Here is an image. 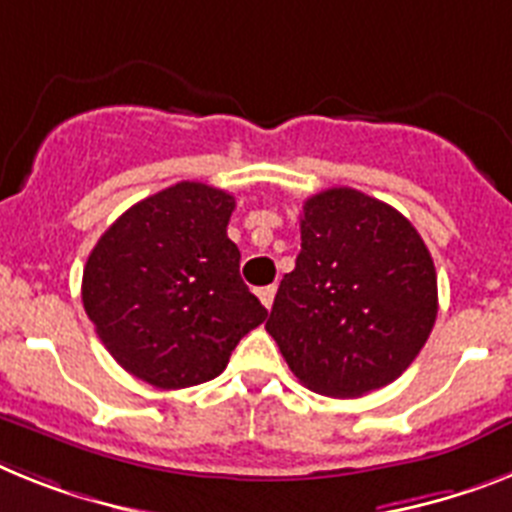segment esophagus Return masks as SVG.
I'll use <instances>...</instances> for the list:
<instances>
[{"label":"esophagus","mask_w":512,"mask_h":512,"mask_svg":"<svg viewBox=\"0 0 512 512\" xmlns=\"http://www.w3.org/2000/svg\"><path fill=\"white\" fill-rule=\"evenodd\" d=\"M257 296H260V302L265 304V309L273 307V299H276V286H265V289L257 291Z\"/></svg>","instance_id":"34e87169"}]
</instances>
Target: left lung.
Returning <instances> with one entry per match:
<instances>
[{
    "label": "left lung",
    "instance_id": "left-lung-1",
    "mask_svg": "<svg viewBox=\"0 0 512 512\" xmlns=\"http://www.w3.org/2000/svg\"><path fill=\"white\" fill-rule=\"evenodd\" d=\"M437 317V273L406 216L351 187L312 195L265 330L296 380L359 398L403 375Z\"/></svg>",
    "mask_w": 512,
    "mask_h": 512
}]
</instances>
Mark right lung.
Wrapping results in <instances>:
<instances>
[{
  "instance_id": "obj_1",
  "label": "right lung",
  "mask_w": 512,
  "mask_h": 512,
  "mask_svg": "<svg viewBox=\"0 0 512 512\" xmlns=\"http://www.w3.org/2000/svg\"><path fill=\"white\" fill-rule=\"evenodd\" d=\"M234 197L179 182L103 231L83 270V307L109 354L137 380L179 390L218 377L268 317L239 276L226 234Z\"/></svg>"
}]
</instances>
